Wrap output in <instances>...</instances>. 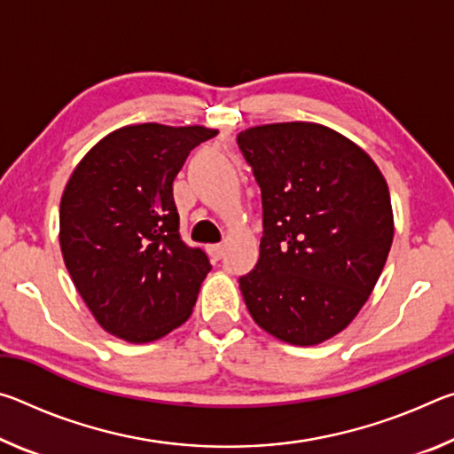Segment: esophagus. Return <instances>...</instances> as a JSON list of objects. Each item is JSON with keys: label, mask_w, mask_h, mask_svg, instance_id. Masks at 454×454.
<instances>
[{"label": "esophagus", "mask_w": 454, "mask_h": 454, "mask_svg": "<svg viewBox=\"0 0 454 454\" xmlns=\"http://www.w3.org/2000/svg\"><path fill=\"white\" fill-rule=\"evenodd\" d=\"M208 254L214 260H220L222 256H224V244H212V246H208Z\"/></svg>", "instance_id": "34e87169"}]
</instances>
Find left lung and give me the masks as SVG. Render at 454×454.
I'll use <instances>...</instances> for the list:
<instances>
[{
	"instance_id": "1",
	"label": "left lung",
	"mask_w": 454,
	"mask_h": 454,
	"mask_svg": "<svg viewBox=\"0 0 454 454\" xmlns=\"http://www.w3.org/2000/svg\"><path fill=\"white\" fill-rule=\"evenodd\" d=\"M238 148L262 194L250 317L296 347L347 328L371 296L395 236L387 180L348 137L310 121L248 128Z\"/></svg>"
}]
</instances>
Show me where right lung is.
I'll use <instances>...</instances> for the list:
<instances>
[{
	"mask_svg": "<svg viewBox=\"0 0 454 454\" xmlns=\"http://www.w3.org/2000/svg\"><path fill=\"white\" fill-rule=\"evenodd\" d=\"M204 126L120 128L75 166L59 204L67 272L99 326L152 342L190 318L210 272L180 236L172 184L188 153L216 136Z\"/></svg>",
	"mask_w": 454,
	"mask_h": 454,
	"instance_id": "add662e5",
	"label": "right lung"
}]
</instances>
